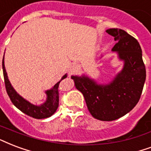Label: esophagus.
I'll return each instance as SVG.
<instances>
[{
    "label": "esophagus",
    "mask_w": 151,
    "mask_h": 151,
    "mask_svg": "<svg viewBox=\"0 0 151 151\" xmlns=\"http://www.w3.org/2000/svg\"><path fill=\"white\" fill-rule=\"evenodd\" d=\"M78 66H79V65H78L77 63H73V64H72L70 68V73L72 74L73 73H74V72L78 69Z\"/></svg>",
    "instance_id": "34e87169"
}]
</instances>
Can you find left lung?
<instances>
[{
    "label": "left lung",
    "mask_w": 151,
    "mask_h": 151,
    "mask_svg": "<svg viewBox=\"0 0 151 151\" xmlns=\"http://www.w3.org/2000/svg\"><path fill=\"white\" fill-rule=\"evenodd\" d=\"M106 32L118 40L111 51L124 62L123 69L109 83L99 84L86 74L71 78L83 94L91 115L99 120L111 121L128 113L139 102L146 81V68L141 47L134 37L118 28Z\"/></svg>",
    "instance_id": "8db88e82"
}]
</instances>
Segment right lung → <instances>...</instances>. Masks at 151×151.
<instances>
[{
  "instance_id": "obj_1",
  "label": "right lung",
  "mask_w": 151,
  "mask_h": 151,
  "mask_svg": "<svg viewBox=\"0 0 151 151\" xmlns=\"http://www.w3.org/2000/svg\"><path fill=\"white\" fill-rule=\"evenodd\" d=\"M4 57L2 60V68H3V73H4V84L6 88L7 93L9 95V98L17 107V109L23 111L29 116H32L35 119H44L52 116L55 113L57 109L58 108V102H59V93H58V86L61 81L67 77V73L63 76L58 82L55 84L50 89L45 91V93L47 95V100L44 103L40 105H35L24 97H22L10 83L8 75H7L6 70L4 66Z\"/></svg>"
}]
</instances>
